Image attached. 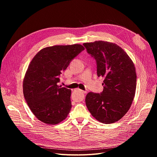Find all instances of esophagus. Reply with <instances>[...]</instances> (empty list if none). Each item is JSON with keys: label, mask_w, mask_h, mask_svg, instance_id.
<instances>
[{"label": "esophagus", "mask_w": 157, "mask_h": 157, "mask_svg": "<svg viewBox=\"0 0 157 157\" xmlns=\"http://www.w3.org/2000/svg\"><path fill=\"white\" fill-rule=\"evenodd\" d=\"M79 91H80L82 93H84V94H85V93H86V91H82V90H81V89H79Z\"/></svg>", "instance_id": "esophagus-1"}]
</instances>
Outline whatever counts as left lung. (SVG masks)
Instances as JSON below:
<instances>
[{
	"instance_id": "obj_1",
	"label": "left lung",
	"mask_w": 157,
	"mask_h": 157,
	"mask_svg": "<svg viewBox=\"0 0 157 157\" xmlns=\"http://www.w3.org/2000/svg\"><path fill=\"white\" fill-rule=\"evenodd\" d=\"M83 45L96 60L98 76L104 78L102 93H89L85 99L86 106L99 122L114 123L125 115L135 96V66L127 53L116 43L96 41L84 43Z\"/></svg>"
}]
</instances>
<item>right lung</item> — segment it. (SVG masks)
<instances>
[{
  "instance_id": "right-lung-1",
  "label": "right lung",
  "mask_w": 157,
  "mask_h": 157,
  "mask_svg": "<svg viewBox=\"0 0 157 157\" xmlns=\"http://www.w3.org/2000/svg\"><path fill=\"white\" fill-rule=\"evenodd\" d=\"M84 50L80 44L44 48L33 57L23 81V93L34 116L55 125L64 121L71 108V91L57 85L71 61Z\"/></svg>"
}]
</instances>
